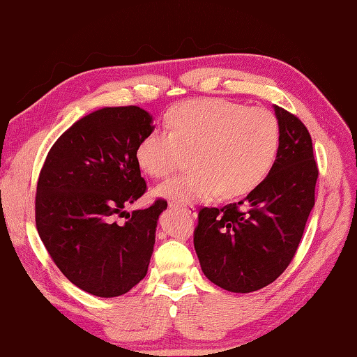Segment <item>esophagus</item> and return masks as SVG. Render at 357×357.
Returning <instances> with one entry per match:
<instances>
[{
    "label": "esophagus",
    "mask_w": 357,
    "mask_h": 357,
    "mask_svg": "<svg viewBox=\"0 0 357 357\" xmlns=\"http://www.w3.org/2000/svg\"><path fill=\"white\" fill-rule=\"evenodd\" d=\"M172 208L181 209L184 214L190 215V217H197V208L192 206V204H172Z\"/></svg>",
    "instance_id": "1"
}]
</instances>
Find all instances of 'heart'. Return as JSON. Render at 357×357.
<instances>
[{"label":"heart","mask_w":357,"mask_h":357,"mask_svg":"<svg viewBox=\"0 0 357 357\" xmlns=\"http://www.w3.org/2000/svg\"><path fill=\"white\" fill-rule=\"evenodd\" d=\"M168 130H153L137 146V162L153 178H165L190 153V172L165 181L155 193L179 204L220 192L234 198L268 176L280 146L273 112L225 99H192L167 113Z\"/></svg>","instance_id":"1"}]
</instances>
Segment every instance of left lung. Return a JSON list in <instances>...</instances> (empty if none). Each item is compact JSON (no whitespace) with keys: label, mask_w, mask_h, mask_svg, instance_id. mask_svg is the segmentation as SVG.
<instances>
[{"label":"left lung","mask_w":357,"mask_h":357,"mask_svg":"<svg viewBox=\"0 0 357 357\" xmlns=\"http://www.w3.org/2000/svg\"><path fill=\"white\" fill-rule=\"evenodd\" d=\"M279 153L261 183L243 202L203 208L193 245L203 274L227 291L252 293L288 268L315 204L318 167L309 130L274 105Z\"/></svg>","instance_id":"obj_1"}]
</instances>
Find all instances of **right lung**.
<instances>
[{"instance_id":"right-lung-1","label":"right lung","mask_w":357,"mask_h":357,"mask_svg":"<svg viewBox=\"0 0 357 357\" xmlns=\"http://www.w3.org/2000/svg\"><path fill=\"white\" fill-rule=\"evenodd\" d=\"M154 130L143 108L107 107L53 144L36 193V227L59 271L83 291L116 298L148 273L165 200L116 217L146 190L137 146Z\"/></svg>"}]
</instances>
